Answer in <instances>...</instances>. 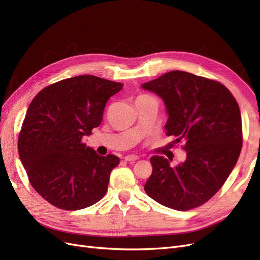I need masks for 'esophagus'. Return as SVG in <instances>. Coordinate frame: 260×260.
<instances>
[{"instance_id": "esophagus-1", "label": "esophagus", "mask_w": 260, "mask_h": 260, "mask_svg": "<svg viewBox=\"0 0 260 260\" xmlns=\"http://www.w3.org/2000/svg\"><path fill=\"white\" fill-rule=\"evenodd\" d=\"M139 159V156H137V155H128V156H125L124 157V160L125 161H131V162H133V161H136V160H138Z\"/></svg>"}]
</instances>
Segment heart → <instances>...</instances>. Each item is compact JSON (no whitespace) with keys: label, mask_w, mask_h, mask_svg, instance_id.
<instances>
[{"label":"heart","mask_w":260,"mask_h":260,"mask_svg":"<svg viewBox=\"0 0 260 260\" xmlns=\"http://www.w3.org/2000/svg\"><path fill=\"white\" fill-rule=\"evenodd\" d=\"M141 98H146V96H141Z\"/></svg>","instance_id":"b5f03b06"}]
</instances>
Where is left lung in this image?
Segmentation results:
<instances>
[{
    "mask_svg": "<svg viewBox=\"0 0 260 260\" xmlns=\"http://www.w3.org/2000/svg\"><path fill=\"white\" fill-rule=\"evenodd\" d=\"M160 96L169 118L165 128L183 140L186 159L177 166L151 157L146 194L161 205L190 210L214 196L231 174L242 149V119L237 100L218 81L174 70L142 84Z\"/></svg>",
    "mask_w": 260,
    "mask_h": 260,
    "instance_id": "obj_1",
    "label": "left lung"
}]
</instances>
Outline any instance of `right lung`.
<instances>
[{"label":"right lung","mask_w":260,"mask_h":260,"mask_svg":"<svg viewBox=\"0 0 260 260\" xmlns=\"http://www.w3.org/2000/svg\"><path fill=\"white\" fill-rule=\"evenodd\" d=\"M122 83L83 75L45 86L31 101L18 137L30 184L53 206L78 210L106 194L119 157L99 155L82 141L103 119Z\"/></svg>","instance_id":"add662e5"}]
</instances>
